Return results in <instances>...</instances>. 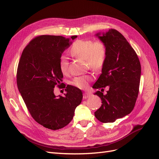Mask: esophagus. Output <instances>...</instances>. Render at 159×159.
Returning <instances> with one entry per match:
<instances>
[{"instance_id":"obj_1","label":"esophagus","mask_w":159,"mask_h":159,"mask_svg":"<svg viewBox=\"0 0 159 159\" xmlns=\"http://www.w3.org/2000/svg\"><path fill=\"white\" fill-rule=\"evenodd\" d=\"M91 96V93H89V92H85L84 93V96H83V98L84 99H87L90 98Z\"/></svg>"}]
</instances>
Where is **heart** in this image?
I'll list each match as a JSON object with an SVG mask.
<instances>
[{
  "label": "heart",
  "mask_w": 159,
  "mask_h": 159,
  "mask_svg": "<svg viewBox=\"0 0 159 159\" xmlns=\"http://www.w3.org/2000/svg\"><path fill=\"white\" fill-rule=\"evenodd\" d=\"M70 52L75 57L85 60L89 68L94 71H98L103 68L107 54L106 45L99 40L94 42L91 40H77L71 45ZM59 67L62 74H68L69 61L66 56L60 57ZM91 80L92 78L90 75H81L75 78L71 81V84L78 88L84 89L88 87Z\"/></svg>",
  "instance_id": "heart-1"
}]
</instances>
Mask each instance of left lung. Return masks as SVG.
<instances>
[{"instance_id":"left-lung-1","label":"left lung","mask_w":159,"mask_h":159,"mask_svg":"<svg viewBox=\"0 0 159 159\" xmlns=\"http://www.w3.org/2000/svg\"><path fill=\"white\" fill-rule=\"evenodd\" d=\"M107 47V58L93 88L102 105L95 116L102 123H113L131 113L138 97L141 67L135 51L121 33L110 29L95 34ZM108 88L103 94L104 88Z\"/></svg>"}]
</instances>
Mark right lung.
Returning <instances> with one entry per match:
<instances>
[{"instance_id":"1","label":"right lung","mask_w":159,"mask_h":159,"mask_svg":"<svg viewBox=\"0 0 159 159\" xmlns=\"http://www.w3.org/2000/svg\"><path fill=\"white\" fill-rule=\"evenodd\" d=\"M71 43L61 36H38L24 49L18 66V88L28 110L37 123L52 130L70 123L83 98L81 91L70 85H64V96L54 93L56 85L63 84L60 58Z\"/></svg>"}]
</instances>
